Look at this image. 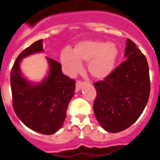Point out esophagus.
I'll use <instances>...</instances> for the list:
<instances>
[{"label": "esophagus", "instance_id": "obj_1", "mask_svg": "<svg viewBox=\"0 0 160 160\" xmlns=\"http://www.w3.org/2000/svg\"><path fill=\"white\" fill-rule=\"evenodd\" d=\"M86 85V82L82 81H78L76 83V91H78L79 90H81L84 86Z\"/></svg>", "mask_w": 160, "mask_h": 160}]
</instances>
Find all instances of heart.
<instances>
[{"label":"heart","mask_w":160,"mask_h":160,"mask_svg":"<svg viewBox=\"0 0 160 160\" xmlns=\"http://www.w3.org/2000/svg\"><path fill=\"white\" fill-rule=\"evenodd\" d=\"M118 50L114 43L103 41H83L75 46L73 51L65 49L61 61L70 73L81 69L82 61H89L88 70L91 76L103 79L112 72L117 61Z\"/></svg>","instance_id":"b5f03b06"}]
</instances>
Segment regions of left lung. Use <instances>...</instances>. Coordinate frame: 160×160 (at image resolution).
Returning <instances> with one entry per match:
<instances>
[{
    "mask_svg": "<svg viewBox=\"0 0 160 160\" xmlns=\"http://www.w3.org/2000/svg\"><path fill=\"white\" fill-rule=\"evenodd\" d=\"M125 61L103 80L94 83L93 108L103 129L118 133L133 125L148 102L151 82L147 58L127 39Z\"/></svg>",
    "mask_w": 160,
    "mask_h": 160,
    "instance_id": "1",
    "label": "left lung"
}]
</instances>
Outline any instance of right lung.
<instances>
[{
    "label": "right lung",
    "instance_id": "add662e5",
    "mask_svg": "<svg viewBox=\"0 0 160 160\" xmlns=\"http://www.w3.org/2000/svg\"><path fill=\"white\" fill-rule=\"evenodd\" d=\"M43 51V40L39 39L19 54L10 72V86L18 117L32 130L50 135L63 125L68 105L75 93V81L63 74L61 64L49 57L48 76L42 82L34 85L24 78L19 68L21 60Z\"/></svg>",
    "mask_w": 160,
    "mask_h": 160
}]
</instances>
